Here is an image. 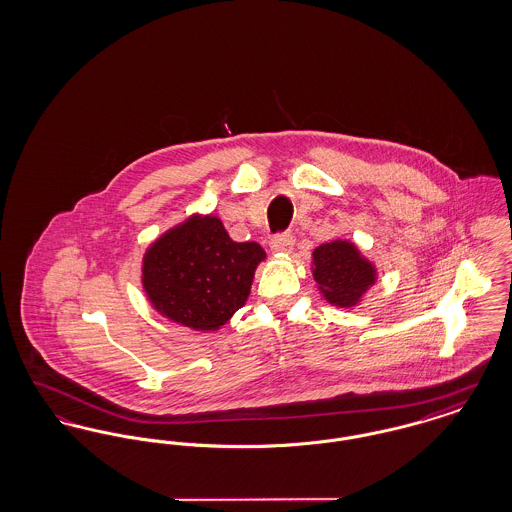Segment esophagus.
<instances>
[{
  "mask_svg": "<svg viewBox=\"0 0 512 512\" xmlns=\"http://www.w3.org/2000/svg\"><path fill=\"white\" fill-rule=\"evenodd\" d=\"M293 245H295L293 236H290V234H282V236H276V238L272 240L270 249H272L274 253H280V255H290L293 251Z\"/></svg>",
  "mask_w": 512,
  "mask_h": 512,
  "instance_id": "esophagus-1",
  "label": "esophagus"
}]
</instances>
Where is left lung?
I'll return each instance as SVG.
<instances>
[{
  "mask_svg": "<svg viewBox=\"0 0 512 512\" xmlns=\"http://www.w3.org/2000/svg\"><path fill=\"white\" fill-rule=\"evenodd\" d=\"M318 293L338 309H355L378 280V268L351 240H332L311 253Z\"/></svg>",
  "mask_w": 512,
  "mask_h": 512,
  "instance_id": "8db88e82",
  "label": "left lung"
}]
</instances>
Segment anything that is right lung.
I'll return each instance as SVG.
<instances>
[{"label": "right lung", "instance_id": "right-lung-1", "mask_svg": "<svg viewBox=\"0 0 512 512\" xmlns=\"http://www.w3.org/2000/svg\"><path fill=\"white\" fill-rule=\"evenodd\" d=\"M265 259L257 242H234L217 215L194 213L149 244L142 288L161 317L215 332L244 307Z\"/></svg>", "mask_w": 512, "mask_h": 512}]
</instances>
